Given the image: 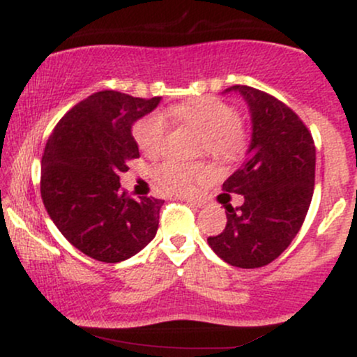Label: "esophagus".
<instances>
[{"label": "esophagus", "mask_w": 357, "mask_h": 357, "mask_svg": "<svg viewBox=\"0 0 357 357\" xmlns=\"http://www.w3.org/2000/svg\"><path fill=\"white\" fill-rule=\"evenodd\" d=\"M184 202L186 203H190V204H192V206H198V208H202L203 206V202H199V199H195V198H183Z\"/></svg>", "instance_id": "esophagus-1"}]
</instances>
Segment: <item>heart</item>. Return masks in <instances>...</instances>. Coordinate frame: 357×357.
<instances>
[{"mask_svg": "<svg viewBox=\"0 0 357 357\" xmlns=\"http://www.w3.org/2000/svg\"><path fill=\"white\" fill-rule=\"evenodd\" d=\"M167 116L178 119L184 126L202 134L204 153L218 161H233L247 147V134L240 124L236 110L227 102L215 97H203L186 104L174 105ZM167 132L166 116L153 112L139 119L134 126V139L142 153L154 155L161 151ZM204 167L199 165H181L166 161L155 169V181L169 192H183L195 179L203 178Z\"/></svg>", "mask_w": 357, "mask_h": 357, "instance_id": "1", "label": "heart"}]
</instances>
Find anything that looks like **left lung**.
<instances>
[{
	"instance_id": "8db88e82",
	"label": "left lung",
	"mask_w": 357,
	"mask_h": 357,
	"mask_svg": "<svg viewBox=\"0 0 357 357\" xmlns=\"http://www.w3.org/2000/svg\"><path fill=\"white\" fill-rule=\"evenodd\" d=\"M230 92L248 105L252 137L223 191L241 195L243 203L233 208L223 192L227 227L208 245L233 267L258 268L275 260L304 223L314 195L315 146L304 122L275 97L248 85L223 90Z\"/></svg>"
}]
</instances>
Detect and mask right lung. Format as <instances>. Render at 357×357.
I'll return each mask as SVG.
<instances>
[{"label": "right lung", "instance_id": "1", "mask_svg": "<svg viewBox=\"0 0 357 357\" xmlns=\"http://www.w3.org/2000/svg\"><path fill=\"white\" fill-rule=\"evenodd\" d=\"M161 97L139 99L104 90L68 110L42 158V199L61 235L105 264L134 257L155 236L162 199L127 198L119 174L139 158L132 126Z\"/></svg>", "mask_w": 357, "mask_h": 357}]
</instances>
